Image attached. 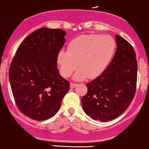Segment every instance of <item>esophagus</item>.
<instances>
[{
	"label": "esophagus",
	"instance_id": "34e87169",
	"mask_svg": "<svg viewBox=\"0 0 149 149\" xmlns=\"http://www.w3.org/2000/svg\"><path fill=\"white\" fill-rule=\"evenodd\" d=\"M77 84H74V83H70V87L72 88H75V87L77 86Z\"/></svg>",
	"mask_w": 149,
	"mask_h": 149
}]
</instances>
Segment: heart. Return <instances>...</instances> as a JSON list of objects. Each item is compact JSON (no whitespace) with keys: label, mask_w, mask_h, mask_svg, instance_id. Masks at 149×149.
Wrapping results in <instances>:
<instances>
[{"label":"heart","mask_w":149,"mask_h":149,"mask_svg":"<svg viewBox=\"0 0 149 149\" xmlns=\"http://www.w3.org/2000/svg\"><path fill=\"white\" fill-rule=\"evenodd\" d=\"M116 42L112 37L97 34L82 35L70 42L68 51L58 54V63L63 77L70 76L79 66L74 79L97 77L106 69L112 58Z\"/></svg>","instance_id":"heart-1"}]
</instances>
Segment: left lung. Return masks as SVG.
Here are the masks:
<instances>
[{"label": "left lung", "instance_id": "8db88e82", "mask_svg": "<svg viewBox=\"0 0 149 149\" xmlns=\"http://www.w3.org/2000/svg\"><path fill=\"white\" fill-rule=\"evenodd\" d=\"M116 52L108 67L97 78L86 84L87 93L81 98L84 112L93 120L107 122L127 109L136 91L137 61L127 40L118 35Z\"/></svg>", "mask_w": 149, "mask_h": 149}]
</instances>
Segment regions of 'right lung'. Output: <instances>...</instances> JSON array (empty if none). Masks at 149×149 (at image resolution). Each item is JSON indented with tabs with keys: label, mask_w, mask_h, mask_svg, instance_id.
Wrapping results in <instances>:
<instances>
[{
	"label": "right lung",
	"mask_w": 149,
	"mask_h": 149,
	"mask_svg": "<svg viewBox=\"0 0 149 149\" xmlns=\"http://www.w3.org/2000/svg\"><path fill=\"white\" fill-rule=\"evenodd\" d=\"M65 35L61 29L36 30L20 44L10 65L9 79L16 104L21 112L33 120L54 116L69 91V81L57 68Z\"/></svg>",
	"instance_id": "right-lung-1"
}]
</instances>
